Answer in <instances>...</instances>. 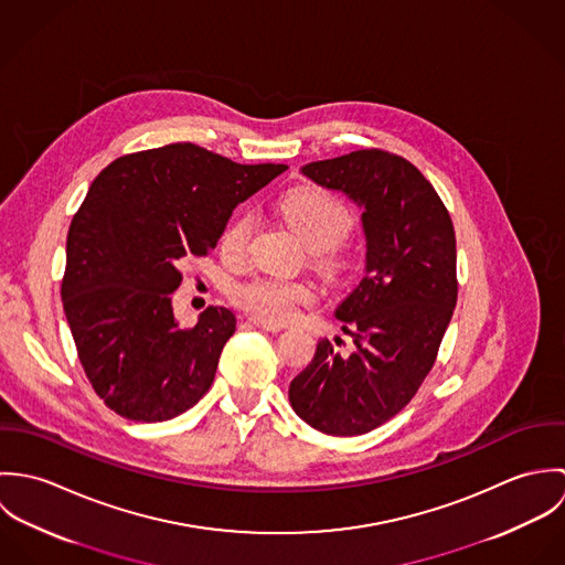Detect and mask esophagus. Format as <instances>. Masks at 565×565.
<instances>
[{
    "instance_id": "esophagus-1",
    "label": "esophagus",
    "mask_w": 565,
    "mask_h": 565,
    "mask_svg": "<svg viewBox=\"0 0 565 565\" xmlns=\"http://www.w3.org/2000/svg\"><path fill=\"white\" fill-rule=\"evenodd\" d=\"M249 322L254 323V326H258V328H263V330H267V332H280V330H282V328L276 326V323L260 322V320H249Z\"/></svg>"
}]
</instances>
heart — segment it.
Listing matches in <instances>:
<instances>
[{
    "label": "heart",
    "mask_w": 565,
    "mask_h": 565,
    "mask_svg": "<svg viewBox=\"0 0 565 565\" xmlns=\"http://www.w3.org/2000/svg\"><path fill=\"white\" fill-rule=\"evenodd\" d=\"M280 213L296 231L300 242L311 249L316 267L332 276L345 267V258L337 243L348 237L354 217L350 209L322 189L302 186L287 193ZM254 215L237 213L222 233L220 247L226 256H242L252 237ZM235 305L254 320L267 323L291 322L300 307L316 300V289L307 280H287L278 276H252L233 287Z\"/></svg>",
    "instance_id": "b5f03b06"
}]
</instances>
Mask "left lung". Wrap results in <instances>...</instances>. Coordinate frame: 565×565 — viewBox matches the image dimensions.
Returning <instances> with one entry per match:
<instances>
[{
	"label": "left lung",
	"instance_id": "8db88e82",
	"mask_svg": "<svg viewBox=\"0 0 565 565\" xmlns=\"http://www.w3.org/2000/svg\"><path fill=\"white\" fill-rule=\"evenodd\" d=\"M300 171L363 211L367 252L363 280L334 309L352 352L320 339L289 403L326 435H363L411 403L437 359L457 305L455 228L433 184L403 157L359 150Z\"/></svg>",
	"mask_w": 565,
	"mask_h": 565
}]
</instances>
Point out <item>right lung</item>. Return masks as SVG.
<instances>
[{"mask_svg": "<svg viewBox=\"0 0 565 565\" xmlns=\"http://www.w3.org/2000/svg\"><path fill=\"white\" fill-rule=\"evenodd\" d=\"M285 169L171 143L126 154L93 180L70 226L61 296L84 374L117 415L164 422L211 390L237 318L209 307L180 328L178 265L209 254L237 204Z\"/></svg>", "mask_w": 565, "mask_h": 565, "instance_id": "right-lung-1", "label": "right lung"}]
</instances>
